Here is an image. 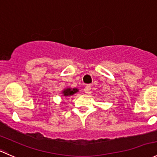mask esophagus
I'll list each match as a JSON object with an SVG mask.
<instances>
[{"label": "esophagus", "mask_w": 157, "mask_h": 157, "mask_svg": "<svg viewBox=\"0 0 157 157\" xmlns=\"http://www.w3.org/2000/svg\"><path fill=\"white\" fill-rule=\"evenodd\" d=\"M90 91H91V85H86V86L85 87V88H84V91H85V93L88 94V93H90Z\"/></svg>", "instance_id": "obj_1"}]
</instances>
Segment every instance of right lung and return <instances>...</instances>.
Masks as SVG:
<instances>
[{"mask_svg":"<svg viewBox=\"0 0 157 157\" xmlns=\"http://www.w3.org/2000/svg\"><path fill=\"white\" fill-rule=\"evenodd\" d=\"M78 91V90L77 88H67V89H65L63 93L64 96H70L76 93Z\"/></svg>","mask_w":157,"mask_h":157,"instance_id":"1","label":"right lung"}]
</instances>
